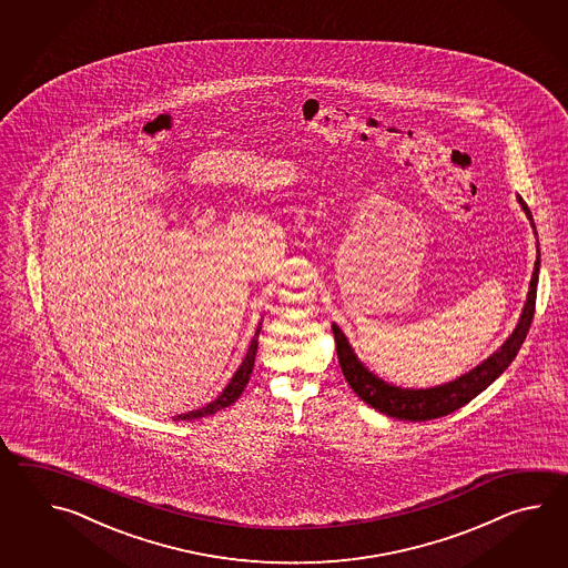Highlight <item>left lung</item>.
<instances>
[{
    "label": "left lung",
    "instance_id": "8db88e82",
    "mask_svg": "<svg viewBox=\"0 0 568 568\" xmlns=\"http://www.w3.org/2000/svg\"><path fill=\"white\" fill-rule=\"evenodd\" d=\"M518 203L530 221L534 235L538 237L530 209L519 194ZM536 254L538 255L534 262L530 290H528V296H526L524 308L519 314L518 325L511 331V335L487 359H483L467 374L459 375L457 379L447 382V384L433 387H402L387 384L386 379H382L379 375H375L372 369L365 367V363L355 355V351L351 347L349 338L345 337V333L338 328L337 323H333L338 365H341L351 389L375 410L392 416V418H398V420H410V423H424V420L440 418V416H447L450 412L459 410L465 404H469L475 396H479L483 389L491 386L495 379L506 372L509 363L516 359L519 347L530 331L534 306H536L538 274H540L538 240H536Z\"/></svg>",
    "mask_w": 568,
    "mask_h": 568
}]
</instances>
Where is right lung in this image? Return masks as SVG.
<instances>
[{"mask_svg":"<svg viewBox=\"0 0 568 568\" xmlns=\"http://www.w3.org/2000/svg\"><path fill=\"white\" fill-rule=\"evenodd\" d=\"M260 331H262V323L255 328L254 338H252V343H250V347H247V353H245V357L242 359V365L235 369V374L231 377L230 384L223 387V392L219 394L217 398L213 399V402H209V404H205V406L199 408V410H191L186 412V414H181V416H176L174 420H196V418H205V416H211V414H215V412L230 408L231 404L242 396V392L245 389V386H247V382H250V377H252V372H254Z\"/></svg>","mask_w":568,"mask_h":568,"instance_id":"obj_1","label":"right lung"}]
</instances>
